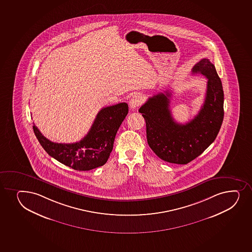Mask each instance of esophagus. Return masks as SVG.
Returning <instances> with one entry per match:
<instances>
[{"label":"esophagus","instance_id":"1","mask_svg":"<svg viewBox=\"0 0 252 252\" xmlns=\"http://www.w3.org/2000/svg\"><path fill=\"white\" fill-rule=\"evenodd\" d=\"M143 101H144V100H143V97H142V94H134V95L131 97V99H130L129 105H130V108L131 110H135L136 107H138V106L142 105Z\"/></svg>","mask_w":252,"mask_h":252}]
</instances>
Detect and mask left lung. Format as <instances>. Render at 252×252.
I'll list each match as a JSON object with an SVG mask.
<instances>
[{
	"label": "left lung",
	"mask_w": 252,
	"mask_h": 252,
	"mask_svg": "<svg viewBox=\"0 0 252 252\" xmlns=\"http://www.w3.org/2000/svg\"><path fill=\"white\" fill-rule=\"evenodd\" d=\"M192 74L208 79L203 106L193 119L180 124L170 110L169 91L150 97L139 109L146 121L147 143L163 161L187 164L204 153L215 141L223 119V91L215 67L203 59L192 67Z\"/></svg>",
	"instance_id": "8db88e82"
}]
</instances>
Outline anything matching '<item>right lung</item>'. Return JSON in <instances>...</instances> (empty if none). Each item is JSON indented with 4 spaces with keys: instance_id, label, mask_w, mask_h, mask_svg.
<instances>
[{
    "instance_id": "add662e5",
    "label": "right lung",
    "mask_w": 252,
    "mask_h": 252,
    "mask_svg": "<svg viewBox=\"0 0 252 252\" xmlns=\"http://www.w3.org/2000/svg\"><path fill=\"white\" fill-rule=\"evenodd\" d=\"M128 114L126 103L103 108L97 114L87 135L75 143H56L46 138L33 124L38 142L48 155L63 164L77 170L90 171L107 161L113 149L116 132Z\"/></svg>"
}]
</instances>
